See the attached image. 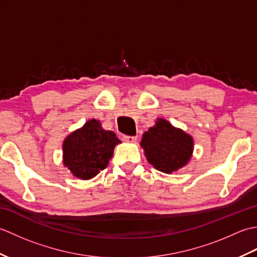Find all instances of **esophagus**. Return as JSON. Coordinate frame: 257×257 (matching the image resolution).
<instances>
[{
  "label": "esophagus",
  "mask_w": 257,
  "mask_h": 257,
  "mask_svg": "<svg viewBox=\"0 0 257 257\" xmlns=\"http://www.w3.org/2000/svg\"><path fill=\"white\" fill-rule=\"evenodd\" d=\"M122 140L125 141V143L132 144V143H135V141L137 140V137H133V136H123Z\"/></svg>",
  "instance_id": "34e87169"
}]
</instances>
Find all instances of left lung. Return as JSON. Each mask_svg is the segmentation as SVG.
<instances>
[{
	"mask_svg": "<svg viewBox=\"0 0 257 257\" xmlns=\"http://www.w3.org/2000/svg\"><path fill=\"white\" fill-rule=\"evenodd\" d=\"M140 146L148 162L168 174L187 165L193 152L192 137L162 118L143 135Z\"/></svg>",
	"mask_w": 257,
	"mask_h": 257,
	"instance_id": "left-lung-1",
	"label": "left lung"
}]
</instances>
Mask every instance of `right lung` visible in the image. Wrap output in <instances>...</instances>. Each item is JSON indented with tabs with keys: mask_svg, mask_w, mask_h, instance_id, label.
<instances>
[{
	"mask_svg": "<svg viewBox=\"0 0 257 257\" xmlns=\"http://www.w3.org/2000/svg\"><path fill=\"white\" fill-rule=\"evenodd\" d=\"M120 143L116 134L102 129L99 120H88L64 140V166L74 177L89 180L108 166L114 147Z\"/></svg>",
	"mask_w": 257,
	"mask_h": 257,
	"instance_id": "add662e5",
	"label": "right lung"
}]
</instances>
